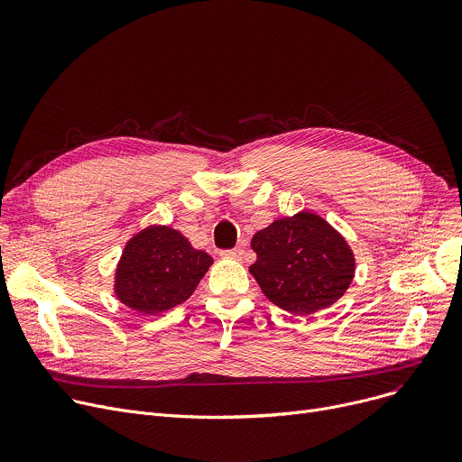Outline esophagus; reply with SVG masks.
<instances>
[{"label": "esophagus", "mask_w": 462, "mask_h": 462, "mask_svg": "<svg viewBox=\"0 0 462 462\" xmlns=\"http://www.w3.org/2000/svg\"><path fill=\"white\" fill-rule=\"evenodd\" d=\"M221 256L230 258V260H241V258H244V249H241V247L226 249V251H221Z\"/></svg>", "instance_id": "1"}]
</instances>
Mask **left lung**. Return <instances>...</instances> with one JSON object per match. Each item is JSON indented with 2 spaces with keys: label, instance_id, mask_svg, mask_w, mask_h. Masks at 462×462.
I'll use <instances>...</instances> for the list:
<instances>
[{
  "label": "left lung",
  "instance_id": "1",
  "mask_svg": "<svg viewBox=\"0 0 462 462\" xmlns=\"http://www.w3.org/2000/svg\"><path fill=\"white\" fill-rule=\"evenodd\" d=\"M249 272L263 296L292 314H312L341 298L356 273L346 239L317 213L277 218L253 236Z\"/></svg>",
  "mask_w": 462,
  "mask_h": 462
}]
</instances>
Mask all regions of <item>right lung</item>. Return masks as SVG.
<instances>
[{
	"instance_id": "right-lung-1",
	"label": "right lung",
	"mask_w": 462,
	"mask_h": 462,
	"mask_svg": "<svg viewBox=\"0 0 462 462\" xmlns=\"http://www.w3.org/2000/svg\"><path fill=\"white\" fill-rule=\"evenodd\" d=\"M213 258L170 226H148L129 239L116 270L117 300L140 314H161L190 298Z\"/></svg>"
}]
</instances>
